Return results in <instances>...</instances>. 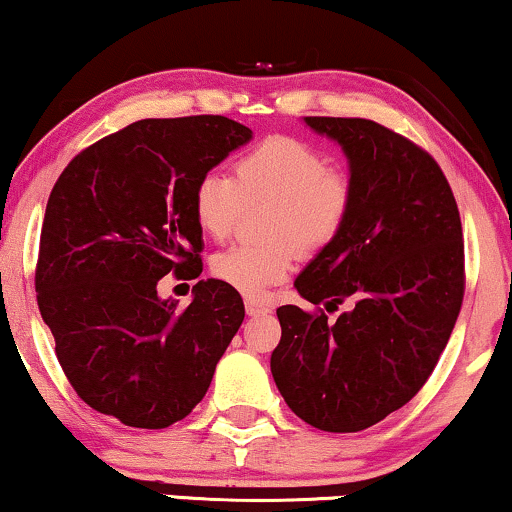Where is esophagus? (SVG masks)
I'll list each match as a JSON object with an SVG mask.
<instances>
[{
	"label": "esophagus",
	"instance_id": "1",
	"mask_svg": "<svg viewBox=\"0 0 512 512\" xmlns=\"http://www.w3.org/2000/svg\"><path fill=\"white\" fill-rule=\"evenodd\" d=\"M245 312H248V316H260V314H269L271 309L267 307V304H262L257 300H245Z\"/></svg>",
	"mask_w": 512,
	"mask_h": 512
}]
</instances>
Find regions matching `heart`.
<instances>
[{
  "mask_svg": "<svg viewBox=\"0 0 512 512\" xmlns=\"http://www.w3.org/2000/svg\"><path fill=\"white\" fill-rule=\"evenodd\" d=\"M245 205H271L267 248L234 245L212 257V274L248 297H262L286 281L300 252H319L335 241L352 208V181L331 170L323 153L293 137H269L245 151L234 177L208 172L193 191V215L210 238L234 231Z\"/></svg>",
  "mask_w": 512,
  "mask_h": 512,
  "instance_id": "heart-1",
  "label": "heart"
}]
</instances>
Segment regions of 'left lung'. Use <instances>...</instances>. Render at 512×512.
<instances>
[{"mask_svg":"<svg viewBox=\"0 0 512 512\" xmlns=\"http://www.w3.org/2000/svg\"><path fill=\"white\" fill-rule=\"evenodd\" d=\"M335 141L352 181L347 222L295 288L334 311L276 309L271 375L290 411L326 432L380 423L430 378L463 302V231L456 198L423 148L373 120L304 118Z\"/></svg>","mask_w":512,"mask_h":512,"instance_id":"obj_1","label":"left lung"}]
</instances>
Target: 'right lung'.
Instances as JSON below:
<instances>
[{"instance_id": "right-lung-1", "label": "right lung", "mask_w": 512, "mask_h": 512, "mask_svg": "<svg viewBox=\"0 0 512 512\" xmlns=\"http://www.w3.org/2000/svg\"><path fill=\"white\" fill-rule=\"evenodd\" d=\"M250 139L252 129L224 115L139 120L75 155L51 191L40 314L80 399L129 428L163 430L189 416L241 328L236 288L198 281L179 309L158 281L200 276L193 191Z\"/></svg>"}]
</instances>
